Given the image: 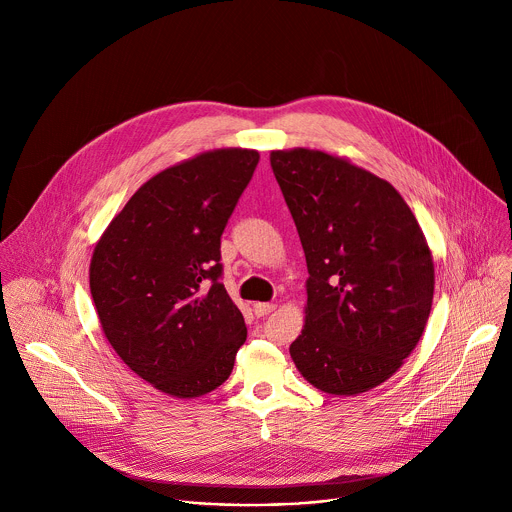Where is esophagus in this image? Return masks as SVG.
Instances as JSON below:
<instances>
[{"label": "esophagus", "instance_id": "obj_1", "mask_svg": "<svg viewBox=\"0 0 512 512\" xmlns=\"http://www.w3.org/2000/svg\"><path fill=\"white\" fill-rule=\"evenodd\" d=\"M253 310H255V316L257 318H263V316H267V314H271L273 310H275V304H255L253 306Z\"/></svg>", "mask_w": 512, "mask_h": 512}]
</instances>
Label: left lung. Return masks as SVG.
Segmentation results:
<instances>
[{"mask_svg":"<svg viewBox=\"0 0 512 512\" xmlns=\"http://www.w3.org/2000/svg\"><path fill=\"white\" fill-rule=\"evenodd\" d=\"M308 263V308L289 354L316 389L356 395L385 383L429 318L433 261L401 194L314 150L271 152Z\"/></svg>","mask_w":512,"mask_h":512,"instance_id":"1","label":"left lung"}]
</instances>
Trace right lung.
Listing matches in <instances>:
<instances>
[{
  "label": "right lung",
  "instance_id": "1",
  "mask_svg": "<svg viewBox=\"0 0 512 512\" xmlns=\"http://www.w3.org/2000/svg\"><path fill=\"white\" fill-rule=\"evenodd\" d=\"M259 164L255 150H214L145 182L91 259L103 332L127 367L190 399L223 385L247 340L223 285L221 237Z\"/></svg>",
  "mask_w": 512,
  "mask_h": 512
}]
</instances>
